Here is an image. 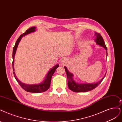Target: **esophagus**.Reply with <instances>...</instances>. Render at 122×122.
Listing matches in <instances>:
<instances>
[{
  "mask_svg": "<svg viewBox=\"0 0 122 122\" xmlns=\"http://www.w3.org/2000/svg\"><path fill=\"white\" fill-rule=\"evenodd\" d=\"M66 61H67V60H66V59L64 58V59H63L62 60V61H61V62L63 64H64V63H66Z\"/></svg>",
  "mask_w": 122,
  "mask_h": 122,
  "instance_id": "esophagus-1",
  "label": "esophagus"
}]
</instances>
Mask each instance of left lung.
Wrapping results in <instances>:
<instances>
[{
  "label": "left lung",
  "mask_w": 122,
  "mask_h": 122,
  "mask_svg": "<svg viewBox=\"0 0 122 122\" xmlns=\"http://www.w3.org/2000/svg\"><path fill=\"white\" fill-rule=\"evenodd\" d=\"M95 35L96 36V39H95V42L96 43L100 45V46L104 48L107 51V48L106 46L104 40H103L102 36L100 35V34L96 33ZM64 68L65 69L66 73L67 76V79H68V86L69 88L71 91H73L74 92H86L88 91H91L93 90V89L96 88L98 85L100 84L103 79H104L105 75L103 76L102 78L97 83H78L76 82L73 79V74L70 72L68 71L67 70L66 67H64Z\"/></svg>",
  "instance_id": "obj_1"
}]
</instances>
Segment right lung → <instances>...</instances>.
I'll list each match as a JSON object with an SVG mask.
<instances>
[{"instance_id":"add662e5","label":"right lung","mask_w":122,"mask_h":122,"mask_svg":"<svg viewBox=\"0 0 122 122\" xmlns=\"http://www.w3.org/2000/svg\"><path fill=\"white\" fill-rule=\"evenodd\" d=\"M36 28L35 26H33V27H31V28H29L28 30H27L25 31V33L21 35L19 37V38L17 39L15 46L13 47V52H12V59H13L12 68H13V71H15V69H14L15 56V52L18 46V45L19 44V42H20V41L21 39V38L23 37V36L26 35H28L30 33L34 32V31H36ZM58 67H59L58 64H56L55 66H54L53 68L48 72L46 78H45V80L43 81L41 83H40L38 84H27L25 83H22L21 81H20L16 77L15 72H13V74H14L16 80L17 82L19 83L21 88H23L25 91L30 92L41 93V92H46L49 89V88L50 87V86L51 80L52 75H53L54 72H55L56 69L58 68Z\"/></svg>"}]
</instances>
